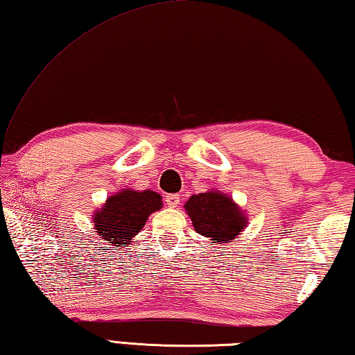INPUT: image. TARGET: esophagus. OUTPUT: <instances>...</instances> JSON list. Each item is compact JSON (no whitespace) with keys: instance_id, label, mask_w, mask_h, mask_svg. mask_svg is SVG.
<instances>
[{"instance_id":"obj_1","label":"esophagus","mask_w":355,"mask_h":355,"mask_svg":"<svg viewBox=\"0 0 355 355\" xmlns=\"http://www.w3.org/2000/svg\"><path fill=\"white\" fill-rule=\"evenodd\" d=\"M164 201H166V205H168L169 207H177L180 205V197L171 193V196H166Z\"/></svg>"}]
</instances>
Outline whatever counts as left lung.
Segmentation results:
<instances>
[{
    "instance_id": "8db88e82",
    "label": "left lung",
    "mask_w": 355,
    "mask_h": 355,
    "mask_svg": "<svg viewBox=\"0 0 355 355\" xmlns=\"http://www.w3.org/2000/svg\"><path fill=\"white\" fill-rule=\"evenodd\" d=\"M184 211L196 231L218 246L237 239L248 226L246 211L231 196L215 189L192 196L184 203Z\"/></svg>"
}]
</instances>
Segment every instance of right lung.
Listing matches in <instances>:
<instances>
[{
	"instance_id": "right-lung-1",
	"label": "right lung",
	"mask_w": 355,
	"mask_h": 355,
	"mask_svg": "<svg viewBox=\"0 0 355 355\" xmlns=\"http://www.w3.org/2000/svg\"><path fill=\"white\" fill-rule=\"evenodd\" d=\"M162 207L163 200L159 193L150 189L134 191L123 187L95 209L92 215L94 229L110 246H128L144 227L149 215Z\"/></svg>"
}]
</instances>
